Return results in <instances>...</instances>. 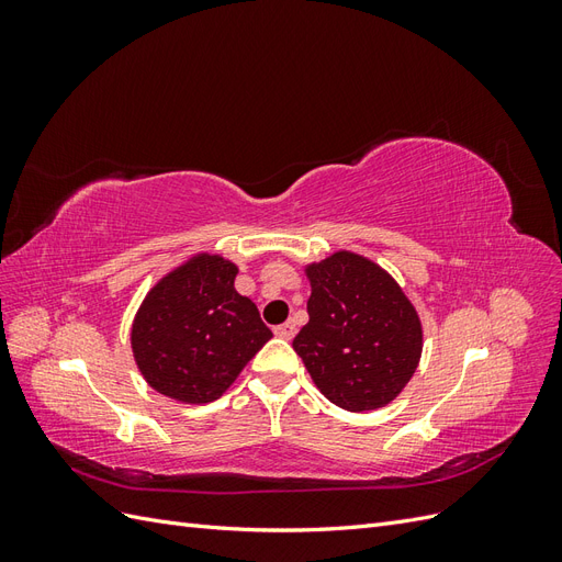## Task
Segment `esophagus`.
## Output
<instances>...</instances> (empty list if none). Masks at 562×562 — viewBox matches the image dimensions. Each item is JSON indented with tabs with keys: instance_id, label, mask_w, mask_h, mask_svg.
<instances>
[{
	"instance_id": "esophagus-1",
	"label": "esophagus",
	"mask_w": 562,
	"mask_h": 562,
	"mask_svg": "<svg viewBox=\"0 0 562 562\" xmlns=\"http://www.w3.org/2000/svg\"><path fill=\"white\" fill-rule=\"evenodd\" d=\"M274 333H277L279 337H283V339H293V335H295V323H293V321H285V323H281V326L274 328Z\"/></svg>"
}]
</instances>
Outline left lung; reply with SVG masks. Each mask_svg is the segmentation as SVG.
Returning a JSON list of instances; mask_svg holds the SVG:
<instances>
[{"label": "left lung", "mask_w": 562, "mask_h": 562, "mask_svg": "<svg viewBox=\"0 0 562 562\" xmlns=\"http://www.w3.org/2000/svg\"><path fill=\"white\" fill-rule=\"evenodd\" d=\"M310 323L293 349L318 391L349 413L396 401L422 359L415 304L384 267L353 250L304 265Z\"/></svg>", "instance_id": "1"}]
</instances>
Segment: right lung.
I'll use <instances>...</instances> for the list:
<instances>
[{
    "label": "right lung",
    "mask_w": 562,
    "mask_h": 562,
    "mask_svg": "<svg viewBox=\"0 0 562 562\" xmlns=\"http://www.w3.org/2000/svg\"><path fill=\"white\" fill-rule=\"evenodd\" d=\"M239 267L201 250L149 288L131 323V349L145 382L187 405L217 401L269 339L252 300L239 295Z\"/></svg>",
    "instance_id": "obj_1"
}]
</instances>
